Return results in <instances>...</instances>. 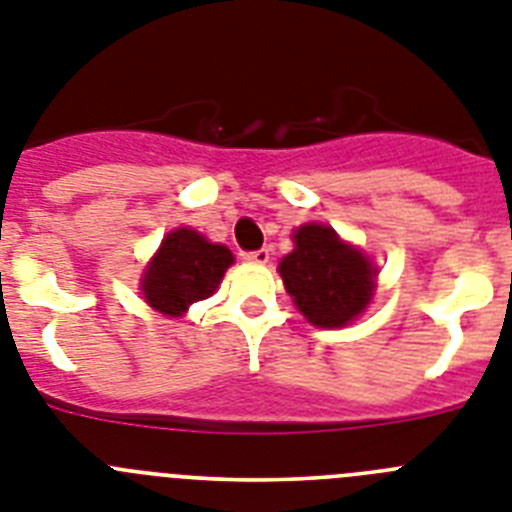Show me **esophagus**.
Returning a JSON list of instances; mask_svg holds the SVG:
<instances>
[{"instance_id":"esophagus-1","label":"esophagus","mask_w":512,"mask_h":512,"mask_svg":"<svg viewBox=\"0 0 512 512\" xmlns=\"http://www.w3.org/2000/svg\"><path fill=\"white\" fill-rule=\"evenodd\" d=\"M269 256H272V248H259V251H248L246 261H251V264H266Z\"/></svg>"}]
</instances>
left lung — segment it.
I'll use <instances>...</instances> for the list:
<instances>
[{
	"label": "left lung",
	"mask_w": 512,
	"mask_h": 512,
	"mask_svg": "<svg viewBox=\"0 0 512 512\" xmlns=\"http://www.w3.org/2000/svg\"><path fill=\"white\" fill-rule=\"evenodd\" d=\"M292 238L295 251L279 261V274L300 313L323 329L360 316L373 298V264L326 225H303Z\"/></svg>",
	"instance_id": "1"
}]
</instances>
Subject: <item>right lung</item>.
<instances>
[{
  "label": "right lung",
  "mask_w": 512,
  "mask_h": 512,
  "mask_svg": "<svg viewBox=\"0 0 512 512\" xmlns=\"http://www.w3.org/2000/svg\"><path fill=\"white\" fill-rule=\"evenodd\" d=\"M233 253L225 246H214L196 230L181 227L163 240V246L147 266L142 279L144 300L165 316H181L196 300L209 298Z\"/></svg>",
  "instance_id": "right-lung-1"
}]
</instances>
